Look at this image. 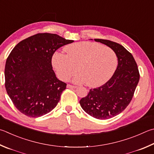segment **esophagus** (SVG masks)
<instances>
[{"label":"esophagus","instance_id":"1","mask_svg":"<svg viewBox=\"0 0 154 154\" xmlns=\"http://www.w3.org/2000/svg\"><path fill=\"white\" fill-rule=\"evenodd\" d=\"M66 88H76L77 87L75 86V85H70V84H67V85H66Z\"/></svg>","mask_w":154,"mask_h":154}]
</instances>
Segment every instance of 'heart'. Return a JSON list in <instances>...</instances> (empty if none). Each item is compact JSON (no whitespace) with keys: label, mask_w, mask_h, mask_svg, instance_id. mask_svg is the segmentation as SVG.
<instances>
[{"label":"heart","mask_w":154,"mask_h":154,"mask_svg":"<svg viewBox=\"0 0 154 154\" xmlns=\"http://www.w3.org/2000/svg\"><path fill=\"white\" fill-rule=\"evenodd\" d=\"M65 54L56 52L52 65L58 77L68 81L75 75L77 83H84L90 88L104 85L112 76L117 66V57L108 46L91 42H80L66 46Z\"/></svg>","instance_id":"1"}]
</instances>
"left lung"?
Instances as JSON below:
<instances>
[{
	"instance_id": "1",
	"label": "left lung",
	"mask_w": 154,
	"mask_h": 154,
	"mask_svg": "<svg viewBox=\"0 0 154 154\" xmlns=\"http://www.w3.org/2000/svg\"><path fill=\"white\" fill-rule=\"evenodd\" d=\"M94 40L114 50L118 57V66L105 84L91 89L79 103L85 112L94 118L109 119L121 113L130 104L140 75L133 55L121 44L103 39Z\"/></svg>"
}]
</instances>
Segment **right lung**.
<instances>
[{
    "label": "right lung",
    "instance_id": "obj_1",
    "mask_svg": "<svg viewBox=\"0 0 154 154\" xmlns=\"http://www.w3.org/2000/svg\"><path fill=\"white\" fill-rule=\"evenodd\" d=\"M73 42L54 33H39L14 47L5 64V85L22 114L36 118L57 106L66 83L56 77L52 58L56 50Z\"/></svg>",
    "mask_w": 154,
    "mask_h": 154
}]
</instances>
